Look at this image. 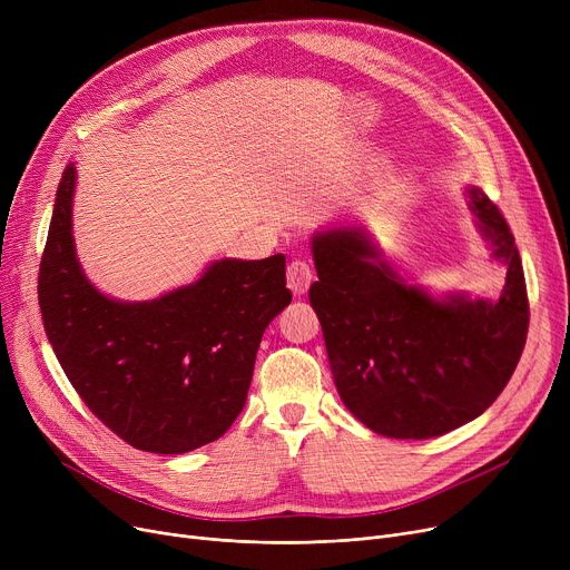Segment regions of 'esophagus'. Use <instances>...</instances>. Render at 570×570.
Wrapping results in <instances>:
<instances>
[{
    "label": "esophagus",
    "mask_w": 570,
    "mask_h": 570,
    "mask_svg": "<svg viewBox=\"0 0 570 570\" xmlns=\"http://www.w3.org/2000/svg\"><path fill=\"white\" fill-rule=\"evenodd\" d=\"M286 282H288V288L293 291V295H305L309 284L314 282V269L307 261H293L286 269Z\"/></svg>",
    "instance_id": "esophagus-1"
}]
</instances>
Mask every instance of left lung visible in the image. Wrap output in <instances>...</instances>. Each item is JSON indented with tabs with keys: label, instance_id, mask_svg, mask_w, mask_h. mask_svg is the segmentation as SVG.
<instances>
[{
	"label": "left lung",
	"instance_id": "1",
	"mask_svg": "<svg viewBox=\"0 0 570 570\" xmlns=\"http://www.w3.org/2000/svg\"><path fill=\"white\" fill-rule=\"evenodd\" d=\"M469 205L505 265L497 303L464 293L436 301L381 261L365 228L312 237L321 321L337 393L372 432L432 439L481 415L511 381L529 331L524 269L499 207L469 189Z\"/></svg>",
	"mask_w": 570,
	"mask_h": 570
}]
</instances>
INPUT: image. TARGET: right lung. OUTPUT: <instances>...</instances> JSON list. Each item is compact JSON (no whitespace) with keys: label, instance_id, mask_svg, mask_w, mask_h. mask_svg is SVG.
Here are the masks:
<instances>
[{"label":"right lung","instance_id":"right-lung-1","mask_svg":"<svg viewBox=\"0 0 570 570\" xmlns=\"http://www.w3.org/2000/svg\"><path fill=\"white\" fill-rule=\"evenodd\" d=\"M76 168L57 187L39 267L48 342L80 400L138 451L179 455L217 441L243 411L267 323L288 303L286 258H224L149 303L99 293L76 258Z\"/></svg>","mask_w":570,"mask_h":570}]
</instances>
